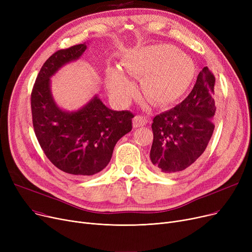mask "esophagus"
<instances>
[{
  "mask_svg": "<svg viewBox=\"0 0 252 252\" xmlns=\"http://www.w3.org/2000/svg\"><path fill=\"white\" fill-rule=\"evenodd\" d=\"M148 121H149V119H148L146 116H144V115H137V116L134 118V121H133L134 127L143 126H145V125H146V124L148 123Z\"/></svg>",
  "mask_w": 252,
  "mask_h": 252,
  "instance_id": "obj_1",
  "label": "esophagus"
}]
</instances>
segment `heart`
<instances>
[{
	"mask_svg": "<svg viewBox=\"0 0 252 252\" xmlns=\"http://www.w3.org/2000/svg\"><path fill=\"white\" fill-rule=\"evenodd\" d=\"M124 71L143 79V90L153 103L165 105L181 97L195 73L193 61L170 45H155L131 51L124 57ZM107 88L121 103H126L136 93L135 84L118 69L107 72Z\"/></svg>",
	"mask_w": 252,
	"mask_h": 252,
	"instance_id": "obj_1",
	"label": "heart"
}]
</instances>
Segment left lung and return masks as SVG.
Returning a JSON list of instances; mask_svg holds the SVG:
<instances>
[{"mask_svg":"<svg viewBox=\"0 0 252 252\" xmlns=\"http://www.w3.org/2000/svg\"><path fill=\"white\" fill-rule=\"evenodd\" d=\"M215 85L214 73L204 67L186 99L153 118L150 159L158 173L183 174L206 149L215 129Z\"/></svg>","mask_w":252,"mask_h":252,"instance_id":"obj_1","label":"left lung"}]
</instances>
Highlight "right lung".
I'll return each instance as SVG.
<instances>
[{"instance_id": "add662e5", "label": "right lung", "mask_w": 252, "mask_h": 252, "mask_svg": "<svg viewBox=\"0 0 252 252\" xmlns=\"http://www.w3.org/2000/svg\"><path fill=\"white\" fill-rule=\"evenodd\" d=\"M87 46L61 49L43 64L33 85L32 126L48 159L66 174L93 176L109 163L117 141L133 128L130 111H114L96 96L75 112L61 110L50 91V77L65 63L82 56Z\"/></svg>"}]
</instances>
